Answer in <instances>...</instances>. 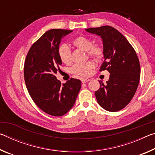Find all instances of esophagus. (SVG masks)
Instances as JSON below:
<instances>
[{
    "instance_id": "esophagus-1",
    "label": "esophagus",
    "mask_w": 155,
    "mask_h": 155,
    "mask_svg": "<svg viewBox=\"0 0 155 155\" xmlns=\"http://www.w3.org/2000/svg\"><path fill=\"white\" fill-rule=\"evenodd\" d=\"M90 81V78H81V81H82V83H87Z\"/></svg>"
}]
</instances>
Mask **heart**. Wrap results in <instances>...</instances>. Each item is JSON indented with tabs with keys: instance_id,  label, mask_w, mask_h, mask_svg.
Wrapping results in <instances>:
<instances>
[{
	"instance_id": "heart-1",
	"label": "heart",
	"mask_w": 155,
	"mask_h": 155,
	"mask_svg": "<svg viewBox=\"0 0 155 155\" xmlns=\"http://www.w3.org/2000/svg\"><path fill=\"white\" fill-rule=\"evenodd\" d=\"M72 45L78 48L87 52L88 56L94 59L99 60L103 56V49L98 44H93L92 40L87 37L80 35L72 41ZM58 55L61 61L64 64L71 61V51L67 44H63L58 48ZM94 68L92 61H87L81 64H75L71 68V72L75 74L87 77L90 76Z\"/></svg>"
}]
</instances>
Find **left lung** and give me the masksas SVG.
Here are the masks:
<instances>
[{
    "label": "left lung",
    "mask_w": 155,
    "mask_h": 155,
    "mask_svg": "<svg viewBox=\"0 0 155 155\" xmlns=\"http://www.w3.org/2000/svg\"><path fill=\"white\" fill-rule=\"evenodd\" d=\"M100 36L103 41L104 62L100 71L110 73L106 85L95 92L97 102L108 111H120L130 103L137 90L140 78V64L134 48L125 37L110 26L86 28Z\"/></svg>",
    "instance_id": "8db88e82"
}]
</instances>
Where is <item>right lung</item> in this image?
Returning a JSON list of instances; mask_svg holds the SVG:
<instances>
[{
  "mask_svg": "<svg viewBox=\"0 0 155 155\" xmlns=\"http://www.w3.org/2000/svg\"><path fill=\"white\" fill-rule=\"evenodd\" d=\"M73 31L51 29L34 43L25 62L24 75L30 96L39 108L53 116H61L72 108L81 81L71 78L61 85L55 77L62 64L58 55L61 40Z\"/></svg>",
  "mask_w": 155,
  "mask_h": 155,
  "instance_id": "right-lung-1",
  "label": "right lung"
}]
</instances>
